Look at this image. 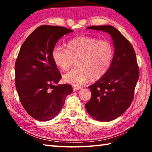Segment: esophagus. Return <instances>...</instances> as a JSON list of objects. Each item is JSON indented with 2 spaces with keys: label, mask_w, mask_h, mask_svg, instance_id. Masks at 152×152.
Returning a JSON list of instances; mask_svg holds the SVG:
<instances>
[{
  "label": "esophagus",
  "mask_w": 152,
  "mask_h": 152,
  "mask_svg": "<svg viewBox=\"0 0 152 152\" xmlns=\"http://www.w3.org/2000/svg\"><path fill=\"white\" fill-rule=\"evenodd\" d=\"M81 88V87L80 86H73V91H78Z\"/></svg>",
  "instance_id": "34e87169"
}]
</instances>
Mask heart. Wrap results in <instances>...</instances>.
<instances>
[{
  "label": "heart",
  "mask_w": 152,
  "mask_h": 152,
  "mask_svg": "<svg viewBox=\"0 0 152 152\" xmlns=\"http://www.w3.org/2000/svg\"><path fill=\"white\" fill-rule=\"evenodd\" d=\"M51 56L56 66L64 71L76 60V68L64 74L63 78L69 84L80 86L88 78L96 80L107 73L113 58V48L107 40L80 36L69 41L67 50L55 46Z\"/></svg>",
  "instance_id": "1"
}]
</instances>
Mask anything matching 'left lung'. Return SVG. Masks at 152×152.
<instances>
[{
    "label": "left lung",
    "mask_w": 152,
    "mask_h": 152,
    "mask_svg": "<svg viewBox=\"0 0 152 152\" xmlns=\"http://www.w3.org/2000/svg\"><path fill=\"white\" fill-rule=\"evenodd\" d=\"M111 36L115 53L107 73L88 88L92 96L85 104L87 112L96 120L110 121L124 113L132 104L140 76L134 49L116 28L110 25L88 27Z\"/></svg>",
    "instance_id": "1"
}]
</instances>
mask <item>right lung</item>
<instances>
[{"label":"right lung","instance_id":"add662e5","mask_svg":"<svg viewBox=\"0 0 152 152\" xmlns=\"http://www.w3.org/2000/svg\"><path fill=\"white\" fill-rule=\"evenodd\" d=\"M73 30L42 25L28 36L20 49L15 65V86L20 103L31 117L41 121L57 115L72 92L70 84H58L61 78L52 59L59 39Z\"/></svg>","mask_w":152,"mask_h":152}]
</instances>
